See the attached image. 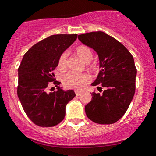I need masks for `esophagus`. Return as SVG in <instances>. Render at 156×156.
I'll list each match as a JSON object with an SVG mask.
<instances>
[{
    "instance_id": "34e87169",
    "label": "esophagus",
    "mask_w": 156,
    "mask_h": 156,
    "mask_svg": "<svg viewBox=\"0 0 156 156\" xmlns=\"http://www.w3.org/2000/svg\"><path fill=\"white\" fill-rule=\"evenodd\" d=\"M81 91H79V90H75V94L77 96H78V95H81Z\"/></svg>"
}]
</instances>
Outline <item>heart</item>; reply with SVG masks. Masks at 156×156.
Segmentation results:
<instances>
[{
    "label": "heart",
    "instance_id": "heart-1",
    "mask_svg": "<svg viewBox=\"0 0 156 156\" xmlns=\"http://www.w3.org/2000/svg\"><path fill=\"white\" fill-rule=\"evenodd\" d=\"M76 53L86 63H88L92 58V52L90 48L87 46H79L77 48ZM66 59H67V54L66 52H63L59 56L58 61H57V68L61 71H64L66 69ZM89 81H90V78L87 74L69 73L65 76L63 83L65 87L67 88L80 90L89 83Z\"/></svg>",
    "mask_w": 156,
    "mask_h": 156
}]
</instances>
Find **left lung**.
I'll return each mask as SVG.
<instances>
[{"mask_svg":"<svg viewBox=\"0 0 156 156\" xmlns=\"http://www.w3.org/2000/svg\"><path fill=\"white\" fill-rule=\"evenodd\" d=\"M83 44L91 48L98 55L100 70L91 83L102 94L91 93V100L85 106L90 121L110 125L120 120L127 111L135 93L137 75L133 56L118 40L103 31L78 35Z\"/></svg>","mask_w":156,"mask_h":156,"instance_id":"obj_1","label":"left lung"}]
</instances>
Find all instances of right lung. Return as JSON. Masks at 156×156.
<instances>
[{"instance_id": "1", "label": "right lung", "mask_w": 156, "mask_h": 156, "mask_svg": "<svg viewBox=\"0 0 156 156\" xmlns=\"http://www.w3.org/2000/svg\"><path fill=\"white\" fill-rule=\"evenodd\" d=\"M78 35H53L33 45L23 56L18 68V96L26 114L33 123L52 127L63 121L66 105L75 96L73 90H64L56 84V91L48 90L54 81L52 71L59 56L73 44Z\"/></svg>"}]
</instances>
